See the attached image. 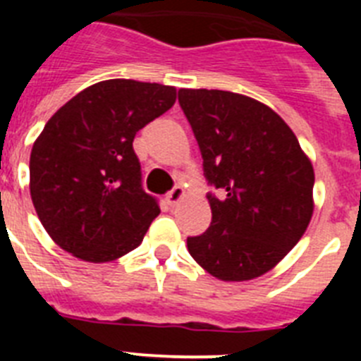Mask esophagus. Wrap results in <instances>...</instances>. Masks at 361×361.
Masks as SVG:
<instances>
[{
  "label": "esophagus",
  "instance_id": "esophagus-1",
  "mask_svg": "<svg viewBox=\"0 0 361 361\" xmlns=\"http://www.w3.org/2000/svg\"><path fill=\"white\" fill-rule=\"evenodd\" d=\"M184 193H186V191H184L183 186H175L173 190H171L170 193L166 195V199H168V202L173 204V206H175V204H178L180 200L184 199Z\"/></svg>",
  "mask_w": 361,
  "mask_h": 361
}]
</instances>
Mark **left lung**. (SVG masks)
<instances>
[{
    "label": "left lung",
    "mask_w": 361,
    "mask_h": 361,
    "mask_svg": "<svg viewBox=\"0 0 361 361\" xmlns=\"http://www.w3.org/2000/svg\"><path fill=\"white\" fill-rule=\"evenodd\" d=\"M202 153L212 226L188 237L200 267L224 282L262 276L311 222L314 170L286 121L264 103L224 90H178Z\"/></svg>",
    "instance_id": "left-lung-1"
}]
</instances>
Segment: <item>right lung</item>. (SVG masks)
Segmentation results:
<instances>
[{"label": "right lung", "instance_id": "obj_1", "mask_svg": "<svg viewBox=\"0 0 361 361\" xmlns=\"http://www.w3.org/2000/svg\"><path fill=\"white\" fill-rule=\"evenodd\" d=\"M175 99L173 86L108 79L79 92L44 124L30 153V197L61 250L99 264L141 244L161 209L142 190L132 145Z\"/></svg>", "mask_w": 361, "mask_h": 361}]
</instances>
